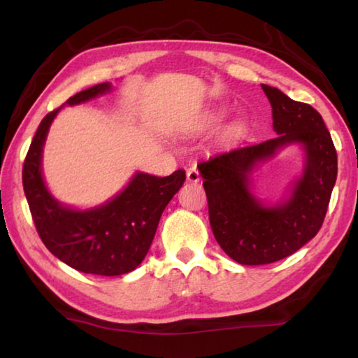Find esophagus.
<instances>
[{"instance_id": "34e87169", "label": "esophagus", "mask_w": 358, "mask_h": 358, "mask_svg": "<svg viewBox=\"0 0 358 358\" xmlns=\"http://www.w3.org/2000/svg\"><path fill=\"white\" fill-rule=\"evenodd\" d=\"M186 178L187 181H191V183H197V181L201 180V173H199L196 166H191L186 169Z\"/></svg>"}]
</instances>
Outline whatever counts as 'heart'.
<instances>
[{
	"instance_id": "b5f03b06",
	"label": "heart",
	"mask_w": 358,
	"mask_h": 358,
	"mask_svg": "<svg viewBox=\"0 0 358 358\" xmlns=\"http://www.w3.org/2000/svg\"><path fill=\"white\" fill-rule=\"evenodd\" d=\"M237 129H238V128H237Z\"/></svg>"
}]
</instances>
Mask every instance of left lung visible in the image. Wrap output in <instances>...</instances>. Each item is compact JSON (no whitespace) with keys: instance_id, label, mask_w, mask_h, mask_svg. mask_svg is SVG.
Returning <instances> with one entry per match:
<instances>
[{"instance_id":"obj_1","label":"left lung","mask_w":358,"mask_h":358,"mask_svg":"<svg viewBox=\"0 0 358 358\" xmlns=\"http://www.w3.org/2000/svg\"><path fill=\"white\" fill-rule=\"evenodd\" d=\"M262 90L273 108L278 137L221 151L197 164L215 238L241 265L276 262L316 237L338 173L335 145L316 108L268 85ZM290 143L306 148V171L287 203L266 208L252 196L250 172L257 162Z\"/></svg>"}]
</instances>
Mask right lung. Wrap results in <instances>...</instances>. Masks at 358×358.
Returning a JSON list of instances; mask_svg holds the SVG:
<instances>
[{
  "label": "right lung",
  "mask_w": 358,
  "mask_h": 358,
  "mask_svg": "<svg viewBox=\"0 0 358 358\" xmlns=\"http://www.w3.org/2000/svg\"><path fill=\"white\" fill-rule=\"evenodd\" d=\"M110 88V83L94 85L66 104H80ZM59 108L42 118L23 162V191L36 230L53 256L82 273H129L147 256L162 211L183 186L186 173L175 171L169 177L136 173L124 191L101 207L87 211L63 207L47 191L41 172L42 147Z\"/></svg>",
  "instance_id": "obj_1"
}]
</instances>
